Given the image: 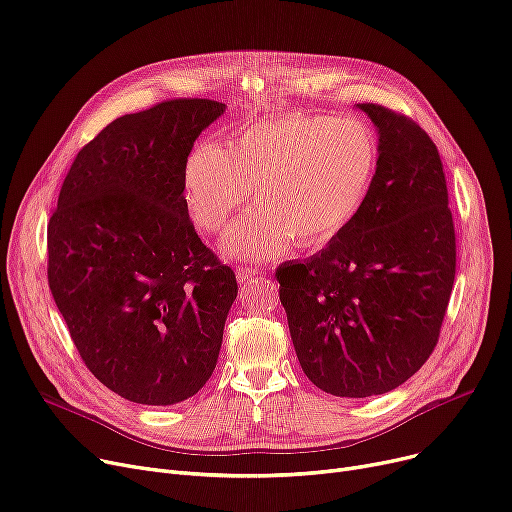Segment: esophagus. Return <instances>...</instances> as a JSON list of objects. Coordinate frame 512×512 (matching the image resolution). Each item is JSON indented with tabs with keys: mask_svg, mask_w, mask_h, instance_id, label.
<instances>
[{
	"mask_svg": "<svg viewBox=\"0 0 512 512\" xmlns=\"http://www.w3.org/2000/svg\"><path fill=\"white\" fill-rule=\"evenodd\" d=\"M236 278H238V282H253L255 278H259V270L257 268H247V265H238Z\"/></svg>",
	"mask_w": 512,
	"mask_h": 512,
	"instance_id": "34e87169",
	"label": "esophagus"
}]
</instances>
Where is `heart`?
I'll use <instances>...</instances> for the list:
<instances>
[{"label": "heart", "mask_w": 512, "mask_h": 512, "mask_svg": "<svg viewBox=\"0 0 512 512\" xmlns=\"http://www.w3.org/2000/svg\"><path fill=\"white\" fill-rule=\"evenodd\" d=\"M379 142L358 119L288 113L234 133L228 148L198 142L184 163V198L194 224L217 234L251 198L261 209L224 238L230 255L268 259L295 240L322 249L362 213L379 173Z\"/></svg>", "instance_id": "heart-1"}]
</instances>
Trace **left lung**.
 Masks as SVG:
<instances>
[{
    "label": "left lung",
    "mask_w": 512,
    "mask_h": 512,
    "mask_svg": "<svg viewBox=\"0 0 512 512\" xmlns=\"http://www.w3.org/2000/svg\"><path fill=\"white\" fill-rule=\"evenodd\" d=\"M379 173L353 226L276 270L307 379L337 397L387 393L429 360L456 276L446 173L429 133L381 104Z\"/></svg>",
    "instance_id": "1"
}]
</instances>
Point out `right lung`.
Wrapping results in <instances>:
<instances>
[{
  "label": "right lung",
  "mask_w": 512,
  "mask_h": 512,
  "mask_svg": "<svg viewBox=\"0 0 512 512\" xmlns=\"http://www.w3.org/2000/svg\"><path fill=\"white\" fill-rule=\"evenodd\" d=\"M224 110L177 98L108 123L77 152L48 221L52 297L83 364L129 402H184L217 364L238 284L198 238L182 173Z\"/></svg>",
  "instance_id": "add662e5"
}]
</instances>
